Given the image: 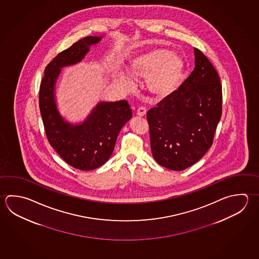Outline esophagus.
Segmentation results:
<instances>
[{
  "label": "esophagus",
  "mask_w": 259,
  "mask_h": 259,
  "mask_svg": "<svg viewBox=\"0 0 259 259\" xmlns=\"http://www.w3.org/2000/svg\"><path fill=\"white\" fill-rule=\"evenodd\" d=\"M146 113L147 109L145 108H143V107H141V108L137 109V116H139V117H144L146 115Z\"/></svg>",
  "instance_id": "esophagus-1"
}]
</instances>
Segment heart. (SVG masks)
I'll return each instance as SVG.
<instances>
[{
	"label": "heart",
	"instance_id": "b5f03b06",
	"mask_svg": "<svg viewBox=\"0 0 259 259\" xmlns=\"http://www.w3.org/2000/svg\"><path fill=\"white\" fill-rule=\"evenodd\" d=\"M132 75L147 78V88L155 99H166L179 90L185 73V62L178 54L166 48H154L139 55L130 64ZM115 80L126 88H132L134 80L128 74L118 72Z\"/></svg>",
	"mask_w": 259,
	"mask_h": 259
}]
</instances>
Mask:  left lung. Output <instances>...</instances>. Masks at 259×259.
<instances>
[{
	"instance_id": "obj_1",
	"label": "left lung",
	"mask_w": 259,
	"mask_h": 259,
	"mask_svg": "<svg viewBox=\"0 0 259 259\" xmlns=\"http://www.w3.org/2000/svg\"><path fill=\"white\" fill-rule=\"evenodd\" d=\"M194 58V69L176 93L147 113L152 156L172 170L188 168L206 153L222 116L219 75L196 48Z\"/></svg>"
}]
</instances>
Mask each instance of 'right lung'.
Here are the masks:
<instances>
[{"mask_svg": "<svg viewBox=\"0 0 259 259\" xmlns=\"http://www.w3.org/2000/svg\"><path fill=\"white\" fill-rule=\"evenodd\" d=\"M103 36H88L58 54L45 69L39 107L50 145L58 155L75 169L91 170L108 161L118 133L132 118L127 100L100 101L82 122L66 120L57 108L56 85L62 68L80 63Z\"/></svg>", "mask_w": 259, "mask_h": 259, "instance_id": "obj_1", "label": "right lung"}]
</instances>
